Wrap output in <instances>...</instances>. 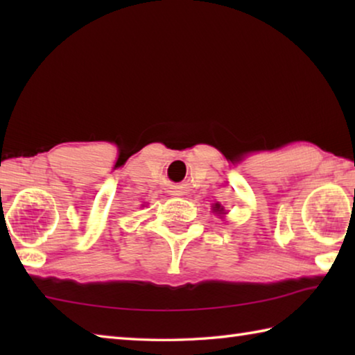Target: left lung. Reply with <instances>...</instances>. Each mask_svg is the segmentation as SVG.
<instances>
[{
    "label": "left lung",
    "mask_w": 355,
    "mask_h": 355,
    "mask_svg": "<svg viewBox=\"0 0 355 355\" xmlns=\"http://www.w3.org/2000/svg\"><path fill=\"white\" fill-rule=\"evenodd\" d=\"M219 208H220L219 205H216V209H218V211H220V209H219Z\"/></svg>",
    "instance_id": "8db88e82"
}]
</instances>
